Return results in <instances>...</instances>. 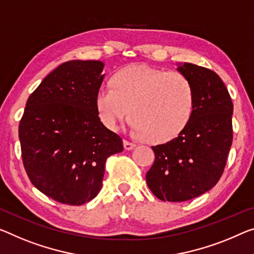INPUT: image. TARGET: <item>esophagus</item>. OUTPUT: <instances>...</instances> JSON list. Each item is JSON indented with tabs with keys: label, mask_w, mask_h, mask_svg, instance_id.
<instances>
[{
	"label": "esophagus",
	"mask_w": 254,
	"mask_h": 254,
	"mask_svg": "<svg viewBox=\"0 0 254 254\" xmlns=\"http://www.w3.org/2000/svg\"><path fill=\"white\" fill-rule=\"evenodd\" d=\"M136 145L134 143H130V142H128V140H124V147H125V150H128V151H130V150H132L134 149Z\"/></svg>",
	"instance_id": "1"
}]
</instances>
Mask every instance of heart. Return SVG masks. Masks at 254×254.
<instances>
[{"label": "heart", "mask_w": 254, "mask_h": 254, "mask_svg": "<svg viewBox=\"0 0 254 254\" xmlns=\"http://www.w3.org/2000/svg\"><path fill=\"white\" fill-rule=\"evenodd\" d=\"M95 105L100 120L109 129H118L130 112L136 134L162 144L177 137L190 124L195 93L182 73L135 64L119 70L112 78V86L97 89Z\"/></svg>", "instance_id": "b5f03b06"}]
</instances>
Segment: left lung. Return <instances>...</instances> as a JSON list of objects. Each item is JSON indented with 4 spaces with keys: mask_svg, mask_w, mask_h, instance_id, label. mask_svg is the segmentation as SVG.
Returning a JSON list of instances; mask_svg holds the SVG:
<instances>
[{
    "mask_svg": "<svg viewBox=\"0 0 254 254\" xmlns=\"http://www.w3.org/2000/svg\"><path fill=\"white\" fill-rule=\"evenodd\" d=\"M195 93L190 124L176 138L152 146L155 160L146 183L162 201L183 202L208 192L226 166L233 140V102L224 81L212 70L178 64Z\"/></svg>",
    "mask_w": 254,
    "mask_h": 254,
    "instance_id": "1",
    "label": "left lung"
}]
</instances>
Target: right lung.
Listing matches in <instances>:
<instances>
[{
    "label": "right lung",
    "instance_id": "1",
    "mask_svg": "<svg viewBox=\"0 0 254 254\" xmlns=\"http://www.w3.org/2000/svg\"><path fill=\"white\" fill-rule=\"evenodd\" d=\"M103 69L102 61L64 62L27 100L19 125L23 166L33 185L60 203L93 200L102 189L105 160L124 150L97 115Z\"/></svg>",
    "mask_w": 254,
    "mask_h": 254
}]
</instances>
